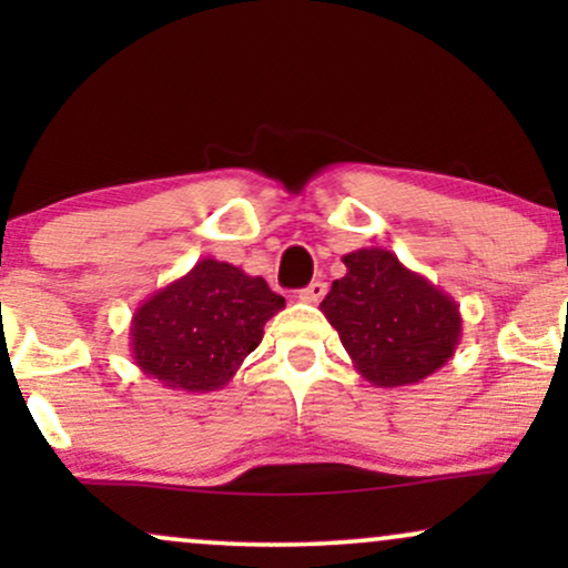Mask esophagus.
Segmentation results:
<instances>
[{"instance_id": "esophagus-1", "label": "esophagus", "mask_w": 568, "mask_h": 568, "mask_svg": "<svg viewBox=\"0 0 568 568\" xmlns=\"http://www.w3.org/2000/svg\"><path fill=\"white\" fill-rule=\"evenodd\" d=\"M325 291H328V285H325L323 280H312L304 291H298V298L306 304H317L325 296Z\"/></svg>"}]
</instances>
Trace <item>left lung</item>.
I'll list each match as a JSON object with an SVG mask.
<instances>
[{"instance_id":"obj_1","label":"left lung","mask_w":568,"mask_h":568,"mask_svg":"<svg viewBox=\"0 0 568 568\" xmlns=\"http://www.w3.org/2000/svg\"><path fill=\"white\" fill-rule=\"evenodd\" d=\"M344 266L347 275L334 280L321 310L363 379L406 387L452 361L462 315L446 291L384 247L352 251Z\"/></svg>"}]
</instances>
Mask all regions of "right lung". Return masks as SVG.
<instances>
[{
	"instance_id": "1",
	"label": "right lung",
	"mask_w": 568,
	"mask_h": 568,
	"mask_svg": "<svg viewBox=\"0 0 568 568\" xmlns=\"http://www.w3.org/2000/svg\"><path fill=\"white\" fill-rule=\"evenodd\" d=\"M285 298L264 277L219 258H200L184 277L143 302L130 321V352L168 389L213 393L262 344Z\"/></svg>"
}]
</instances>
